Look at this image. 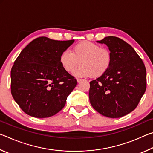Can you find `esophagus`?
Returning <instances> with one entry per match:
<instances>
[{"mask_svg":"<svg viewBox=\"0 0 153 153\" xmlns=\"http://www.w3.org/2000/svg\"><path fill=\"white\" fill-rule=\"evenodd\" d=\"M82 79H80V78H77V82H78V83H79L80 82H81L82 81Z\"/></svg>","mask_w":153,"mask_h":153,"instance_id":"esophagus-1","label":"esophagus"}]
</instances>
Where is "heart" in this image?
Instances as JSON below:
<instances>
[{
    "label": "heart",
    "instance_id": "heart-1",
    "mask_svg": "<svg viewBox=\"0 0 153 153\" xmlns=\"http://www.w3.org/2000/svg\"><path fill=\"white\" fill-rule=\"evenodd\" d=\"M60 63L67 72L74 70L73 74L77 77H99L107 72L112 63V55L107 48H101L97 44L83 41L73 48L63 51L59 57Z\"/></svg>",
    "mask_w": 153,
    "mask_h": 153
}]
</instances>
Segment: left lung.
I'll list each match as a JSON object with an SVG mask.
<instances>
[{"label":"left lung","instance_id":"8db88e82","mask_svg":"<svg viewBox=\"0 0 153 153\" xmlns=\"http://www.w3.org/2000/svg\"><path fill=\"white\" fill-rule=\"evenodd\" d=\"M107 45L112 55L109 69L90 82V104L101 115L119 118L135 109L146 88L144 64L125 41L108 36L97 41Z\"/></svg>","mask_w":153,"mask_h":153}]
</instances>
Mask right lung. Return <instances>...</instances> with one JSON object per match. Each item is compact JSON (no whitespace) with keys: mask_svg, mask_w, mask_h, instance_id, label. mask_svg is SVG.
<instances>
[{"mask_svg":"<svg viewBox=\"0 0 153 153\" xmlns=\"http://www.w3.org/2000/svg\"><path fill=\"white\" fill-rule=\"evenodd\" d=\"M74 42L44 36L36 38L15 61L11 71V94L27 115L51 117L65 105L77 82L62 67L59 57Z\"/></svg>","mask_w":153,"mask_h":153,"instance_id":"1","label":"right lung"}]
</instances>
